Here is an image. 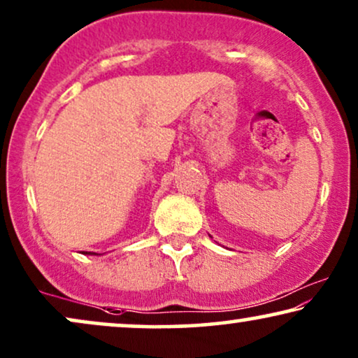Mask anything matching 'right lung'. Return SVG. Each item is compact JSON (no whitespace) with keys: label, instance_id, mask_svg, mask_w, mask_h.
<instances>
[{"label":"right lung","instance_id":"add662e5","mask_svg":"<svg viewBox=\"0 0 358 358\" xmlns=\"http://www.w3.org/2000/svg\"><path fill=\"white\" fill-rule=\"evenodd\" d=\"M85 254H91V256H92V252H86V251H85Z\"/></svg>","mask_w":358,"mask_h":358}]
</instances>
